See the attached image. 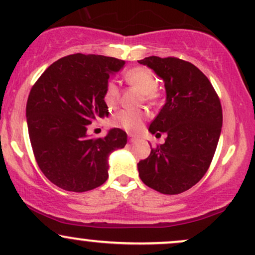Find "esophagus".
I'll list each match as a JSON object with an SVG mask.
<instances>
[{"instance_id":"esophagus-1","label":"esophagus","mask_w":255,"mask_h":255,"mask_svg":"<svg viewBox=\"0 0 255 255\" xmlns=\"http://www.w3.org/2000/svg\"><path fill=\"white\" fill-rule=\"evenodd\" d=\"M136 140H137V137L133 136V135H129V142H131V144H133V142H135Z\"/></svg>"}]
</instances>
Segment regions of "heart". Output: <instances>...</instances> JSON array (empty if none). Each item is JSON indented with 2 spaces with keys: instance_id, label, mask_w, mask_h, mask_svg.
Segmentation results:
<instances>
[{
  "instance_id": "b5f03b06",
  "label": "heart",
  "mask_w": 255,
  "mask_h": 255,
  "mask_svg": "<svg viewBox=\"0 0 255 255\" xmlns=\"http://www.w3.org/2000/svg\"><path fill=\"white\" fill-rule=\"evenodd\" d=\"M126 83L139 91L144 97V101L153 103L158 97L157 79L150 69L145 67H134L125 73ZM104 104L109 110L115 109L120 101V90L118 85L109 81L105 86L103 93ZM146 114L144 111L121 110L113 118V125L122 128L128 133H137L142 128Z\"/></svg>"
}]
</instances>
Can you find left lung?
Returning <instances> with one entry per match:
<instances>
[{
    "instance_id": "left-lung-1",
    "label": "left lung",
    "mask_w": 255,
    "mask_h": 255,
    "mask_svg": "<svg viewBox=\"0 0 255 255\" xmlns=\"http://www.w3.org/2000/svg\"><path fill=\"white\" fill-rule=\"evenodd\" d=\"M164 80L166 102L151 122L152 134L165 133L164 144L137 163L146 186L180 194L206 174L221 135L223 114L212 84L194 64L177 57L140 60Z\"/></svg>"
}]
</instances>
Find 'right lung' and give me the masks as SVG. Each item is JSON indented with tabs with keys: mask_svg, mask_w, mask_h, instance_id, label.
Wrapping results in <instances>:
<instances>
[{
	"mask_svg": "<svg viewBox=\"0 0 255 255\" xmlns=\"http://www.w3.org/2000/svg\"><path fill=\"white\" fill-rule=\"evenodd\" d=\"M125 61L102 55L73 54L45 69L26 104L28 135L36 162L49 181L69 192H87L108 176V157L125 147L127 134L114 128L90 137L87 126L108 116L103 93L109 74Z\"/></svg>",
	"mask_w": 255,
	"mask_h": 255,
	"instance_id": "obj_1",
	"label": "right lung"
}]
</instances>
